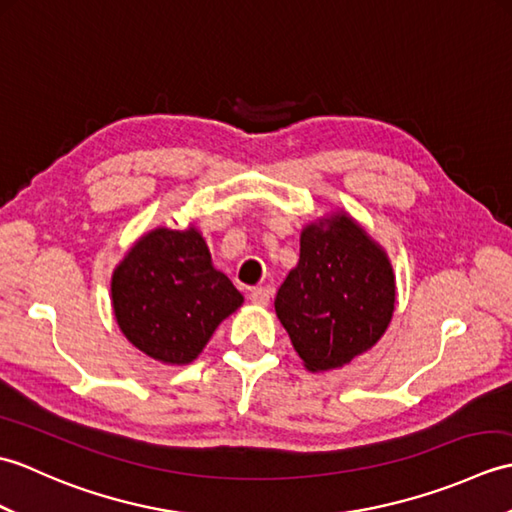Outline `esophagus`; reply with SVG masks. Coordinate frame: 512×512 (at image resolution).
I'll list each match as a JSON object with an SVG mask.
<instances>
[{
	"instance_id": "1",
	"label": "esophagus",
	"mask_w": 512,
	"mask_h": 512,
	"mask_svg": "<svg viewBox=\"0 0 512 512\" xmlns=\"http://www.w3.org/2000/svg\"><path fill=\"white\" fill-rule=\"evenodd\" d=\"M248 299L257 303V306H268L270 299H273V290H270L268 286H259V288H253L250 290Z\"/></svg>"
}]
</instances>
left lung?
I'll use <instances>...</instances> for the list:
<instances>
[{
    "mask_svg": "<svg viewBox=\"0 0 512 512\" xmlns=\"http://www.w3.org/2000/svg\"><path fill=\"white\" fill-rule=\"evenodd\" d=\"M394 273L380 246L350 217L301 233L299 264L281 284L275 310L310 372L343 367L367 352L391 321Z\"/></svg>",
    "mask_w": 512,
    "mask_h": 512,
    "instance_id": "obj_1",
    "label": "left lung"
}]
</instances>
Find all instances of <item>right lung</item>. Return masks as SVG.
<instances>
[{
  "instance_id": "right-lung-1",
  "label": "right lung",
  "mask_w": 512,
  "mask_h": 512,
  "mask_svg": "<svg viewBox=\"0 0 512 512\" xmlns=\"http://www.w3.org/2000/svg\"><path fill=\"white\" fill-rule=\"evenodd\" d=\"M244 297L211 264L202 235L156 228L129 250L112 277L123 334L162 363H191Z\"/></svg>"
}]
</instances>
